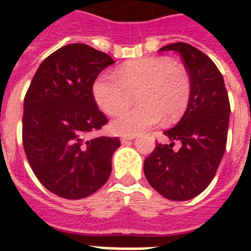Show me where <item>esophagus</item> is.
Here are the masks:
<instances>
[{
	"instance_id": "34e87169",
	"label": "esophagus",
	"mask_w": 251,
	"mask_h": 251,
	"mask_svg": "<svg viewBox=\"0 0 251 251\" xmlns=\"http://www.w3.org/2000/svg\"><path fill=\"white\" fill-rule=\"evenodd\" d=\"M120 139H121V143H127V142L133 141L134 137H126V135H124V137H121Z\"/></svg>"
}]
</instances>
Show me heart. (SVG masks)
I'll return each mask as SVG.
<instances>
[{
    "label": "heart",
    "instance_id": "b5f03b06",
    "mask_svg": "<svg viewBox=\"0 0 251 251\" xmlns=\"http://www.w3.org/2000/svg\"><path fill=\"white\" fill-rule=\"evenodd\" d=\"M92 96L102 112L114 114L137 99L138 105L110 122L114 134L134 137L163 120L177 121L186 110L191 80L186 70L167 57H146L124 65L118 78L102 73L94 80Z\"/></svg>",
    "mask_w": 251,
    "mask_h": 251
}]
</instances>
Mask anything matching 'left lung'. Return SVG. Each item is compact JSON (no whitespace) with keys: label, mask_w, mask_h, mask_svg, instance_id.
Listing matches in <instances>:
<instances>
[{"label":"left lung","mask_w":251,"mask_h":251,"mask_svg":"<svg viewBox=\"0 0 251 251\" xmlns=\"http://www.w3.org/2000/svg\"><path fill=\"white\" fill-rule=\"evenodd\" d=\"M159 50L181 56L191 80V96L178 124L164 134L171 145L156 143L145 160V176L155 190L171 201H189L214 179L226 152L230 105L222 73L210 57L187 43ZM181 149L173 150L174 141Z\"/></svg>","instance_id":"left-lung-1"}]
</instances>
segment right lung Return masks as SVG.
Masks as SVG:
<instances>
[{"label":"right lung","instance_id":"obj_1","mask_svg":"<svg viewBox=\"0 0 251 251\" xmlns=\"http://www.w3.org/2000/svg\"><path fill=\"white\" fill-rule=\"evenodd\" d=\"M112 64V57L90 45H65L41 62L25 94V156L37 179L61 198H86L109 178L120 139L87 137L108 122L92 84Z\"/></svg>","mask_w":251,"mask_h":251}]
</instances>
